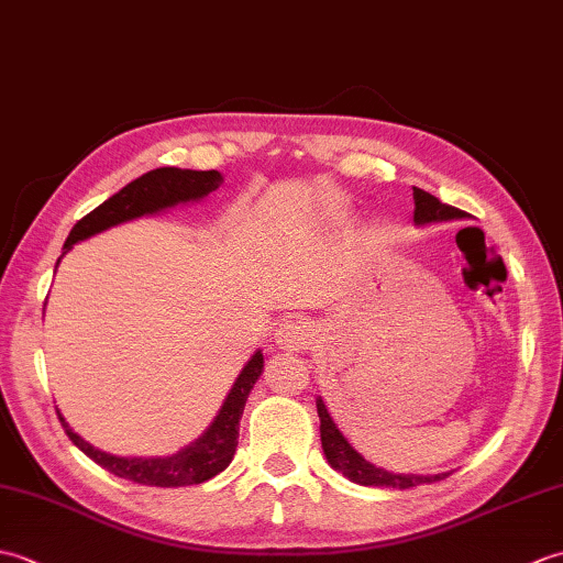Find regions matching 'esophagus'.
<instances>
[{"instance_id":"esophagus-1","label":"esophagus","mask_w":563,"mask_h":563,"mask_svg":"<svg viewBox=\"0 0 563 563\" xmlns=\"http://www.w3.org/2000/svg\"><path fill=\"white\" fill-rule=\"evenodd\" d=\"M314 327L312 321H305V319H290V321H283L275 331V343H278V349L283 351H307L309 345L314 341Z\"/></svg>"}]
</instances>
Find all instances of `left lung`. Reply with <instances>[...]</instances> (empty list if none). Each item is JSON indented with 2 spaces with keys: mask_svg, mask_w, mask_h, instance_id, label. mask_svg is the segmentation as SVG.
Listing matches in <instances>:
<instances>
[{
  "mask_svg": "<svg viewBox=\"0 0 563 563\" xmlns=\"http://www.w3.org/2000/svg\"><path fill=\"white\" fill-rule=\"evenodd\" d=\"M413 222L416 224H433V222H452L464 220L466 212L460 208L445 206L435 196L426 194L423 188H413ZM317 413H319V433H321V448L333 470L341 472L345 479H351L361 486H389V488H411L418 484H433L445 479L448 474H433V476H418V474H391L387 470L369 464L361 452L351 448V442L343 438L339 426L333 423L324 401L317 397Z\"/></svg>",
  "mask_w": 563,
  "mask_h": 563,
  "instance_id": "obj_1",
  "label": "left lung"
}]
</instances>
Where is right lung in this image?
Masks as SVG:
<instances>
[{
	"instance_id": "right-lung-1",
	"label": "right lung",
	"mask_w": 563,
	"mask_h": 563,
	"mask_svg": "<svg viewBox=\"0 0 563 563\" xmlns=\"http://www.w3.org/2000/svg\"><path fill=\"white\" fill-rule=\"evenodd\" d=\"M222 181L224 178L220 172H194L176 169V166H162V169L142 174L135 181H130L125 188L118 190L115 196L103 200L99 208L84 214V218L71 227L63 256L77 242H84V239H89L93 234L111 230L115 224L145 218V214H157L162 210L184 206V202L206 198L212 190H218ZM261 369L263 353L256 351L234 379L230 394H227V399L222 401L214 421L206 428V433L190 442V445L178 450L176 454H172V457H115V454L101 452L99 448L89 445L87 440L79 438L75 430L69 428L63 413L57 411V416L67 438L75 442L87 457L101 464L103 470H109L111 474L121 476V479L162 488L202 484L230 466L239 442V421H242L249 391L254 389L256 379L261 377Z\"/></svg>"
}]
</instances>
